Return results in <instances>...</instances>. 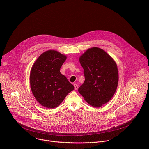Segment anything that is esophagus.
Here are the masks:
<instances>
[{
	"instance_id": "obj_1",
	"label": "esophagus",
	"mask_w": 149,
	"mask_h": 149,
	"mask_svg": "<svg viewBox=\"0 0 149 149\" xmlns=\"http://www.w3.org/2000/svg\"><path fill=\"white\" fill-rule=\"evenodd\" d=\"M74 89H75L76 90L77 89V88H78V85H77V84H74Z\"/></svg>"
}]
</instances>
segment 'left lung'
I'll return each instance as SVG.
<instances>
[{
	"label": "left lung",
	"mask_w": 149,
	"mask_h": 149,
	"mask_svg": "<svg viewBox=\"0 0 149 149\" xmlns=\"http://www.w3.org/2000/svg\"><path fill=\"white\" fill-rule=\"evenodd\" d=\"M85 81L79 92L91 106L100 107L108 102L116 90L119 74L114 60L104 50L93 47L79 57Z\"/></svg>",
	"instance_id": "left-lung-1"
}]
</instances>
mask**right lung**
Masks as SVG:
<instances>
[{"label": "right lung", "mask_w": 149, "mask_h": 149, "mask_svg": "<svg viewBox=\"0 0 149 149\" xmlns=\"http://www.w3.org/2000/svg\"><path fill=\"white\" fill-rule=\"evenodd\" d=\"M66 58L56 50H47L39 56L31 69L32 93L37 101L47 108L58 106L74 89L60 71Z\"/></svg>", "instance_id": "add662e5"}]
</instances>
